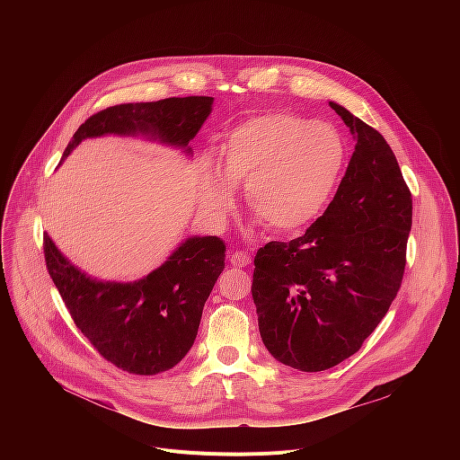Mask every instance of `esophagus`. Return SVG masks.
I'll list each match as a JSON object with an SVG mask.
<instances>
[{"label": "esophagus", "mask_w": 460, "mask_h": 460, "mask_svg": "<svg viewBox=\"0 0 460 460\" xmlns=\"http://www.w3.org/2000/svg\"><path fill=\"white\" fill-rule=\"evenodd\" d=\"M231 264L234 266V268H245V266H251V256L249 254H245V252H242V251H234V252H231Z\"/></svg>", "instance_id": "1"}]
</instances>
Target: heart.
I'll return each instance as SVG.
<instances>
[{"instance_id":"obj_1","label":"heart","mask_w":460,"mask_h":460,"mask_svg":"<svg viewBox=\"0 0 460 460\" xmlns=\"http://www.w3.org/2000/svg\"><path fill=\"white\" fill-rule=\"evenodd\" d=\"M349 147L333 123L289 112L254 116L231 128L218 147V171L206 167L200 206L224 224L234 206L231 189L245 185L247 208L275 233L314 222L333 200Z\"/></svg>"}]
</instances>
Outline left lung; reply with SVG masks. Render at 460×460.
<instances>
[{
    "instance_id": "left-lung-1",
    "label": "left lung",
    "mask_w": 460,
    "mask_h": 460,
    "mask_svg": "<svg viewBox=\"0 0 460 460\" xmlns=\"http://www.w3.org/2000/svg\"><path fill=\"white\" fill-rule=\"evenodd\" d=\"M330 107L357 142L348 171L302 236L258 249L251 288L261 342L307 373L355 355L387 313L402 282L413 211L384 137L346 107Z\"/></svg>"
}]
</instances>
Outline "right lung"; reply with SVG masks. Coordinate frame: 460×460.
Masks as SVG:
<instances>
[{
  "mask_svg": "<svg viewBox=\"0 0 460 460\" xmlns=\"http://www.w3.org/2000/svg\"><path fill=\"white\" fill-rule=\"evenodd\" d=\"M215 98L187 96L123 103L91 116L63 153L102 137L146 138L190 156L189 142L213 111ZM217 236L185 238L156 270L135 282L100 280L75 266L45 233V261L78 330L116 367L156 375L174 367L192 348L206 300L226 264Z\"/></svg>",
  "mask_w": 460,
  "mask_h": 460,
  "instance_id": "1",
  "label": "right lung"
}]
</instances>
